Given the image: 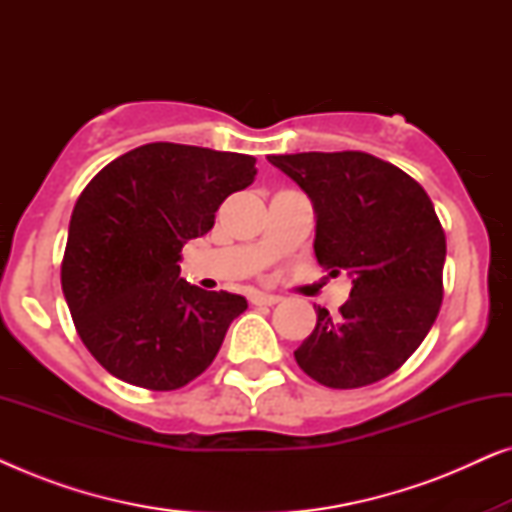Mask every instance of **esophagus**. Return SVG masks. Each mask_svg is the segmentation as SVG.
<instances>
[{"label":"esophagus","instance_id":"esophagus-1","mask_svg":"<svg viewBox=\"0 0 512 512\" xmlns=\"http://www.w3.org/2000/svg\"><path fill=\"white\" fill-rule=\"evenodd\" d=\"M282 296H275V293H263V291H254L251 293V303L254 305H277Z\"/></svg>","mask_w":512,"mask_h":512}]
</instances>
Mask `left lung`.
<instances>
[{"mask_svg":"<svg viewBox=\"0 0 512 512\" xmlns=\"http://www.w3.org/2000/svg\"><path fill=\"white\" fill-rule=\"evenodd\" d=\"M312 200L321 268L352 277L349 300L293 356L331 389L380 382L410 359L443 303L445 233L433 202L396 165L363 151L268 156Z\"/></svg>","mask_w":512,"mask_h":512,"instance_id":"obj_1","label":"left lung"}]
</instances>
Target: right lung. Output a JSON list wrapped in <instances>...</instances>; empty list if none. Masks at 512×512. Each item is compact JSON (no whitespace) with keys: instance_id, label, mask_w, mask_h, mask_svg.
I'll return each mask as SVG.
<instances>
[{"instance_id":"1","label":"right lung","mask_w":512,"mask_h":512,"mask_svg":"<svg viewBox=\"0 0 512 512\" xmlns=\"http://www.w3.org/2000/svg\"><path fill=\"white\" fill-rule=\"evenodd\" d=\"M254 177V156L153 142L83 188L60 279L76 331L104 370L172 391L209 368L247 300L181 279V247L209 233L221 202Z\"/></svg>"}]
</instances>
